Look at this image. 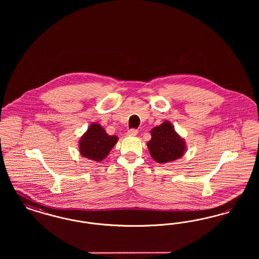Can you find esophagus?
<instances>
[{"mask_svg": "<svg viewBox=\"0 0 259 259\" xmlns=\"http://www.w3.org/2000/svg\"><path fill=\"white\" fill-rule=\"evenodd\" d=\"M138 134V131L136 129H130L127 132V136H136Z\"/></svg>", "mask_w": 259, "mask_h": 259, "instance_id": "1", "label": "esophagus"}]
</instances>
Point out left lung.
Returning a JSON list of instances; mask_svg holds the SVG:
<instances>
[{
	"label": "left lung",
	"instance_id": "left-lung-1",
	"mask_svg": "<svg viewBox=\"0 0 259 259\" xmlns=\"http://www.w3.org/2000/svg\"><path fill=\"white\" fill-rule=\"evenodd\" d=\"M151 139L148 142L150 156L158 163H170L183 157L185 152V140L179 135L172 124L165 120L150 131Z\"/></svg>",
	"mask_w": 259,
	"mask_h": 259
}]
</instances>
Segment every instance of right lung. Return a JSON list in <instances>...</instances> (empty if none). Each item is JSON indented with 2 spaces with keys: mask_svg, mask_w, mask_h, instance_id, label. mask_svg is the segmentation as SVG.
I'll return each mask as SVG.
<instances>
[{
  "mask_svg": "<svg viewBox=\"0 0 259 259\" xmlns=\"http://www.w3.org/2000/svg\"><path fill=\"white\" fill-rule=\"evenodd\" d=\"M117 140V136L108 135L100 124L91 123L79 140L80 155L90 160L101 162L109 155Z\"/></svg>",
  "mask_w": 259,
  "mask_h": 259,
  "instance_id": "right-lung-1",
  "label": "right lung"
}]
</instances>
